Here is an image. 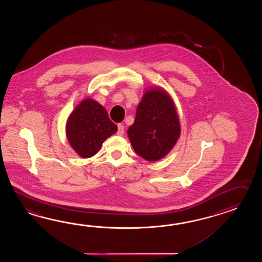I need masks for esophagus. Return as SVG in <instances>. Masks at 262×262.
<instances>
[{"label": "esophagus", "mask_w": 262, "mask_h": 262, "mask_svg": "<svg viewBox=\"0 0 262 262\" xmlns=\"http://www.w3.org/2000/svg\"><path fill=\"white\" fill-rule=\"evenodd\" d=\"M123 133H124V127H123V124H118L117 135L123 136Z\"/></svg>", "instance_id": "esophagus-1"}]
</instances>
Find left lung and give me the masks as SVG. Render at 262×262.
I'll return each instance as SVG.
<instances>
[{
	"label": "left lung",
	"instance_id": "1",
	"mask_svg": "<svg viewBox=\"0 0 262 262\" xmlns=\"http://www.w3.org/2000/svg\"><path fill=\"white\" fill-rule=\"evenodd\" d=\"M181 125L172 98L162 88L146 91L127 130L135 151L147 161L167 156L176 144Z\"/></svg>",
	"mask_w": 262,
	"mask_h": 262
}]
</instances>
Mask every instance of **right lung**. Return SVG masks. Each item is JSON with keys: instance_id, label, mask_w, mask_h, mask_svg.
Returning <instances> with one entry per match:
<instances>
[{"instance_id": "1", "label": "right lung", "mask_w": 262, "mask_h": 262, "mask_svg": "<svg viewBox=\"0 0 262 262\" xmlns=\"http://www.w3.org/2000/svg\"><path fill=\"white\" fill-rule=\"evenodd\" d=\"M104 106L86 98L75 107L67 119L68 142L78 156L89 158L97 154L103 142L117 132Z\"/></svg>"}]
</instances>
